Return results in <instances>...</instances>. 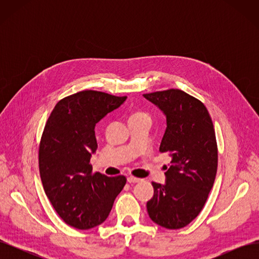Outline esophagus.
Listing matches in <instances>:
<instances>
[{
  "label": "esophagus",
  "instance_id": "34e87169",
  "mask_svg": "<svg viewBox=\"0 0 259 259\" xmlns=\"http://www.w3.org/2000/svg\"><path fill=\"white\" fill-rule=\"evenodd\" d=\"M140 178H136V177H134V176H130V177H127V182L130 183V184H136V183H139L140 182Z\"/></svg>",
  "mask_w": 259,
  "mask_h": 259
}]
</instances>
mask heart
Here are the masks:
<instances>
[{
    "instance_id": "heart-1",
    "label": "heart",
    "mask_w": 259,
    "mask_h": 259,
    "mask_svg": "<svg viewBox=\"0 0 259 259\" xmlns=\"http://www.w3.org/2000/svg\"><path fill=\"white\" fill-rule=\"evenodd\" d=\"M144 113H137V114H134V115H143Z\"/></svg>"
}]
</instances>
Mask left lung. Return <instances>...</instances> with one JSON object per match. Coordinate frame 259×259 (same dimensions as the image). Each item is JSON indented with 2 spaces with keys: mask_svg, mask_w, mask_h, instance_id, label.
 <instances>
[{
  "mask_svg": "<svg viewBox=\"0 0 259 259\" xmlns=\"http://www.w3.org/2000/svg\"><path fill=\"white\" fill-rule=\"evenodd\" d=\"M166 117L160 151L170 156L165 184L152 183V222L167 229L189 225L204 206L217 171V145L205 106L180 90L144 94Z\"/></svg>",
  "mask_w": 259,
  "mask_h": 259,
  "instance_id": "8db88e82",
  "label": "left lung"
}]
</instances>
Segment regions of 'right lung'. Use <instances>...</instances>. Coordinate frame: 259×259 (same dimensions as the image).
<instances>
[{
  "instance_id": "1",
  "label": "right lung",
  "mask_w": 259,
  "mask_h": 259,
  "mask_svg": "<svg viewBox=\"0 0 259 259\" xmlns=\"http://www.w3.org/2000/svg\"><path fill=\"white\" fill-rule=\"evenodd\" d=\"M126 97L83 91L55 106L41 138L38 167L44 191L62 221L76 229L103 224L126 184L124 176L92 174L96 124Z\"/></svg>"
}]
</instances>
